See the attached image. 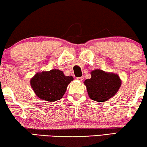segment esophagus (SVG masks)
<instances>
[{
	"instance_id": "34e87169",
	"label": "esophagus",
	"mask_w": 147,
	"mask_h": 147,
	"mask_svg": "<svg viewBox=\"0 0 147 147\" xmlns=\"http://www.w3.org/2000/svg\"><path fill=\"white\" fill-rule=\"evenodd\" d=\"M77 80L78 81H80V82H82L83 80H84V77H79V78H77Z\"/></svg>"
}]
</instances>
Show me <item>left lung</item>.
<instances>
[{
  "mask_svg": "<svg viewBox=\"0 0 147 147\" xmlns=\"http://www.w3.org/2000/svg\"><path fill=\"white\" fill-rule=\"evenodd\" d=\"M91 76V78L84 83L90 99L97 102L106 101L113 97L122 83L117 74L101 69L93 70Z\"/></svg>",
  "mask_w": 147,
  "mask_h": 147,
  "instance_id": "obj_1",
  "label": "left lung"
}]
</instances>
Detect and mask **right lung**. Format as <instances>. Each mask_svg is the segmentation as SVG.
Instances as JSON below:
<instances>
[{
    "label": "right lung",
    "instance_id": "add662e5",
    "mask_svg": "<svg viewBox=\"0 0 147 147\" xmlns=\"http://www.w3.org/2000/svg\"><path fill=\"white\" fill-rule=\"evenodd\" d=\"M72 76H66L61 70L54 69L50 71L38 72L30 79L31 88L40 99L54 102L62 98Z\"/></svg>",
    "mask_w": 147,
    "mask_h": 147
}]
</instances>
